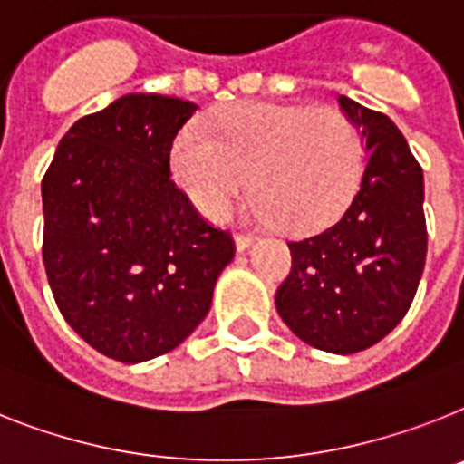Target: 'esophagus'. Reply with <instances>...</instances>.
<instances>
[{
	"label": "esophagus",
	"instance_id": "obj_1",
	"mask_svg": "<svg viewBox=\"0 0 464 464\" xmlns=\"http://www.w3.org/2000/svg\"><path fill=\"white\" fill-rule=\"evenodd\" d=\"M233 240H236V250H238V252L250 250L252 243H255V238H250V236H240V233Z\"/></svg>",
	"mask_w": 464,
	"mask_h": 464
}]
</instances>
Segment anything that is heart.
Returning a JSON list of instances; mask_svg holds the SVG:
<instances>
[{"mask_svg":"<svg viewBox=\"0 0 464 464\" xmlns=\"http://www.w3.org/2000/svg\"><path fill=\"white\" fill-rule=\"evenodd\" d=\"M363 169L356 124L337 108L240 101L174 143L172 172L198 209L224 217L250 172V212L287 231L333 219Z\"/></svg>","mask_w":464,"mask_h":464,"instance_id":"obj_1","label":"heart"}]
</instances>
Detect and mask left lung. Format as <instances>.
Returning a JSON list of instances; mask_svg holds the SVG:
<instances>
[{"label":"left lung","instance_id":"1","mask_svg":"<svg viewBox=\"0 0 464 464\" xmlns=\"http://www.w3.org/2000/svg\"><path fill=\"white\" fill-rule=\"evenodd\" d=\"M363 139V172L346 208L318 231L290 240L292 271L276 309L306 344L356 353L406 316L427 256L422 167L382 112L340 96Z\"/></svg>","mask_w":464,"mask_h":464}]
</instances>
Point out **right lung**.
<instances>
[{"instance_id": "add662e5", "label": "right lung", "mask_w": 464, "mask_h": 464, "mask_svg": "<svg viewBox=\"0 0 464 464\" xmlns=\"http://www.w3.org/2000/svg\"><path fill=\"white\" fill-rule=\"evenodd\" d=\"M196 103L127 93L80 118L42 179L44 268L68 325L103 356L143 363L208 316L233 240L169 179Z\"/></svg>"}]
</instances>
